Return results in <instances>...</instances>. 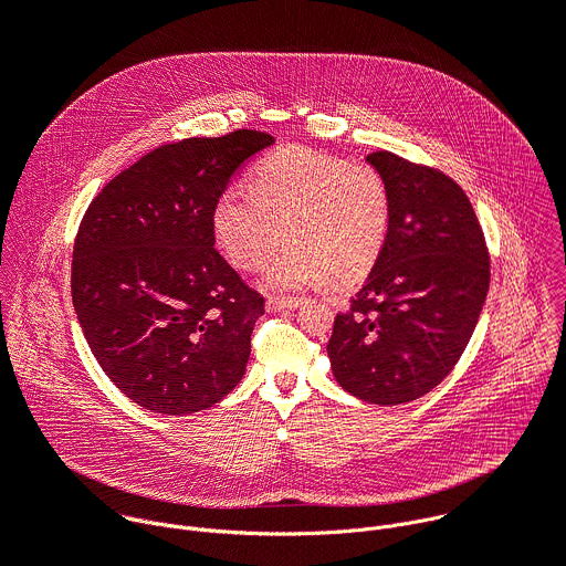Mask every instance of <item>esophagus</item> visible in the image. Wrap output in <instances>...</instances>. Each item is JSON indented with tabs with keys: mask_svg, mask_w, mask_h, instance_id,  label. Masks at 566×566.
Wrapping results in <instances>:
<instances>
[{
	"mask_svg": "<svg viewBox=\"0 0 566 566\" xmlns=\"http://www.w3.org/2000/svg\"><path fill=\"white\" fill-rule=\"evenodd\" d=\"M302 304L300 297H269L266 308L269 311H293Z\"/></svg>",
	"mask_w": 566,
	"mask_h": 566,
	"instance_id": "obj_1",
	"label": "esophagus"
}]
</instances>
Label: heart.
I'll return each mask as SVG.
<instances>
[{
	"label": "heart",
	"mask_w": 566,
	"mask_h": 566,
	"mask_svg": "<svg viewBox=\"0 0 566 566\" xmlns=\"http://www.w3.org/2000/svg\"><path fill=\"white\" fill-rule=\"evenodd\" d=\"M391 226V199L378 170L311 149H282L251 177V192L226 190L212 208L219 251L241 271L266 266L262 286L293 291L363 282L378 264Z\"/></svg>",
	"instance_id": "obj_1"
}]
</instances>
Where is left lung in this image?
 <instances>
[{
  "label": "left lung",
  "mask_w": 566,
  "mask_h": 566,
  "mask_svg": "<svg viewBox=\"0 0 566 566\" xmlns=\"http://www.w3.org/2000/svg\"><path fill=\"white\" fill-rule=\"evenodd\" d=\"M367 164L387 184L391 226L378 264L336 315L327 354L345 391L389 408L452 371L486 302L491 262L450 177L391 151H374Z\"/></svg>",
  "instance_id": "1"
}]
</instances>
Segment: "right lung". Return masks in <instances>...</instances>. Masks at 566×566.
Returning a JSON list of instances; mask_svg holds the SVG:
<instances>
[{
	"label": "right lung",
	"mask_w": 566,
	"mask_h": 566,
	"mask_svg": "<svg viewBox=\"0 0 566 566\" xmlns=\"http://www.w3.org/2000/svg\"><path fill=\"white\" fill-rule=\"evenodd\" d=\"M275 138L239 129L160 145L92 201L71 297L109 380L136 406L186 417L247 371L264 297L214 251L212 208L232 172Z\"/></svg>",
	"instance_id": "1"
}]
</instances>
